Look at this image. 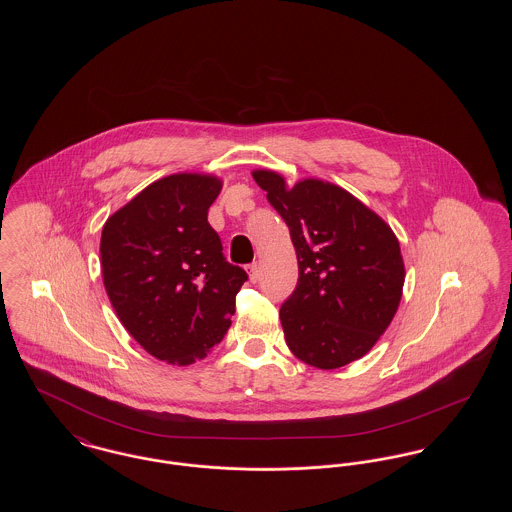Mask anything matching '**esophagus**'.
<instances>
[{"instance_id":"1","label":"esophagus","mask_w":512,"mask_h":512,"mask_svg":"<svg viewBox=\"0 0 512 512\" xmlns=\"http://www.w3.org/2000/svg\"><path fill=\"white\" fill-rule=\"evenodd\" d=\"M245 270H247V274H249V280H251V282H257V280H259V265H257V263L247 265Z\"/></svg>"}]
</instances>
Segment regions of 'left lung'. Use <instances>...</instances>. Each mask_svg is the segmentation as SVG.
<instances>
[{"instance_id": "8db88e82", "label": "left lung", "mask_w": 512, "mask_h": 512, "mask_svg": "<svg viewBox=\"0 0 512 512\" xmlns=\"http://www.w3.org/2000/svg\"><path fill=\"white\" fill-rule=\"evenodd\" d=\"M288 224L299 280L280 309L286 343L307 365L332 370L374 347L397 313L405 265L386 220L336 184L251 172Z\"/></svg>"}]
</instances>
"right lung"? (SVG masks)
<instances>
[{
  "instance_id": "right-lung-1",
  "label": "right lung",
  "mask_w": 512,
  "mask_h": 512,
  "mask_svg": "<svg viewBox=\"0 0 512 512\" xmlns=\"http://www.w3.org/2000/svg\"><path fill=\"white\" fill-rule=\"evenodd\" d=\"M213 174L178 172L130 199L103 224V286L126 332L149 355L186 366L207 357L232 324L244 268L222 255L207 211Z\"/></svg>"
}]
</instances>
